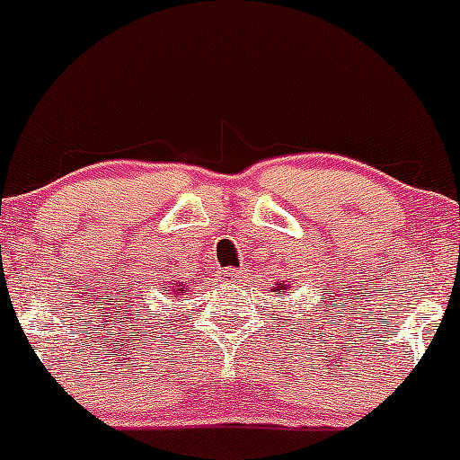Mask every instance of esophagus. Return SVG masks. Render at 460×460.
Here are the masks:
<instances>
[{
    "label": "esophagus",
    "mask_w": 460,
    "mask_h": 460,
    "mask_svg": "<svg viewBox=\"0 0 460 460\" xmlns=\"http://www.w3.org/2000/svg\"><path fill=\"white\" fill-rule=\"evenodd\" d=\"M239 278H243L242 269H226V271H223V280H227V282H234V280H239Z\"/></svg>",
    "instance_id": "esophagus-1"
}]
</instances>
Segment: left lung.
I'll use <instances>...</instances> for the list:
<instances>
[{"label":"left lung","instance_id":"left-lung-1","mask_svg":"<svg viewBox=\"0 0 460 460\" xmlns=\"http://www.w3.org/2000/svg\"><path fill=\"white\" fill-rule=\"evenodd\" d=\"M280 288H285V285H282V282H280Z\"/></svg>","mask_w":460,"mask_h":460}]
</instances>
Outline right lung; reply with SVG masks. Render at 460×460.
Here are the masks:
<instances>
[{
    "label": "right lung",
    "instance_id": "right-lung-1",
    "mask_svg": "<svg viewBox=\"0 0 460 460\" xmlns=\"http://www.w3.org/2000/svg\"><path fill=\"white\" fill-rule=\"evenodd\" d=\"M180 292H184V289H180Z\"/></svg>",
    "mask_w": 460,
    "mask_h": 460
}]
</instances>
